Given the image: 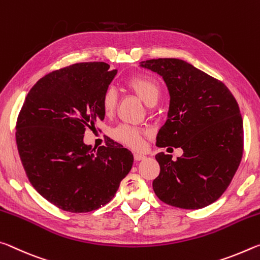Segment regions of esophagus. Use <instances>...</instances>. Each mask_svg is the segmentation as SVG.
<instances>
[{
	"mask_svg": "<svg viewBox=\"0 0 260 260\" xmlns=\"http://www.w3.org/2000/svg\"><path fill=\"white\" fill-rule=\"evenodd\" d=\"M134 158L136 161H140V160H144L145 159V155L144 154H140V153H135L134 154Z\"/></svg>",
	"mask_w": 260,
	"mask_h": 260,
	"instance_id": "1",
	"label": "esophagus"
}]
</instances>
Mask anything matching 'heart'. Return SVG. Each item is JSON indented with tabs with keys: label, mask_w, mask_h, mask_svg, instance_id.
Listing matches in <instances>:
<instances>
[{
	"label": "heart",
	"mask_w": 260,
	"mask_h": 260,
	"mask_svg": "<svg viewBox=\"0 0 260 260\" xmlns=\"http://www.w3.org/2000/svg\"><path fill=\"white\" fill-rule=\"evenodd\" d=\"M127 85L147 106H154L160 96V86L155 79L147 76H136L127 80ZM117 104V92L113 86L106 88L101 95V108L106 115L112 114ZM145 131L133 125L122 124L113 130V137L124 145L138 148L143 144Z\"/></svg>",
	"instance_id": "heart-1"
}]
</instances>
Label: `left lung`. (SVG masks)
Instances as JSON below:
<instances>
[{"label":"left lung","mask_w":260,"mask_h":260,"mask_svg":"<svg viewBox=\"0 0 260 260\" xmlns=\"http://www.w3.org/2000/svg\"><path fill=\"white\" fill-rule=\"evenodd\" d=\"M161 76L170 101L167 121L156 135L159 147H181L176 161L160 152L153 190L168 205L197 210L221 197L243 154V120L222 82L178 58L140 62Z\"/></svg>","instance_id":"1"}]
</instances>
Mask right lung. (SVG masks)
Returning <instances> with one entry per match:
<instances>
[{
    "label": "right lung",
    "mask_w": 260,
    "mask_h": 260,
    "mask_svg": "<svg viewBox=\"0 0 260 260\" xmlns=\"http://www.w3.org/2000/svg\"><path fill=\"white\" fill-rule=\"evenodd\" d=\"M116 74L105 62L77 63L38 80L24 101L16 126L20 160L33 188L61 210L106 205L133 167L121 144L95 151L83 140L105 118L101 95Z\"/></svg>",
    "instance_id": "right-lung-1"
}]
</instances>
